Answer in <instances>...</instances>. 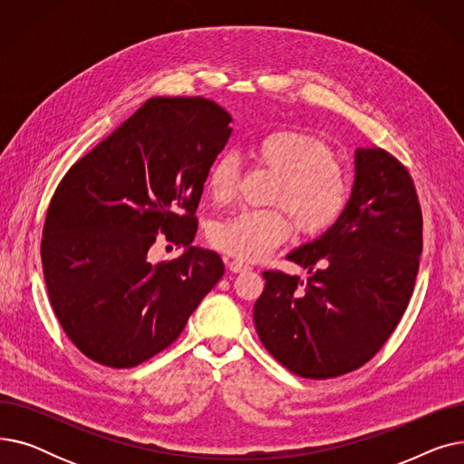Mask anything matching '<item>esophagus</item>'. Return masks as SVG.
Masks as SVG:
<instances>
[{
	"mask_svg": "<svg viewBox=\"0 0 464 464\" xmlns=\"http://www.w3.org/2000/svg\"><path fill=\"white\" fill-rule=\"evenodd\" d=\"M227 269H229L231 273H235V275H240V273H248L250 266H248L246 263H242V261L229 259V261H227Z\"/></svg>",
	"mask_w": 464,
	"mask_h": 464,
	"instance_id": "obj_1",
	"label": "esophagus"
}]
</instances>
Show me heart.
I'll return each mask as SVG.
<instances>
[{
  "instance_id": "b5f03b06",
  "label": "heart",
  "mask_w": 464,
  "mask_h": 464,
  "mask_svg": "<svg viewBox=\"0 0 464 464\" xmlns=\"http://www.w3.org/2000/svg\"><path fill=\"white\" fill-rule=\"evenodd\" d=\"M254 154L259 163L278 173L273 203L288 212L301 233H320L344 212L350 199L348 175L333 158L331 146L318 135L303 130H275L256 142ZM237 188V158L233 154L218 158L207 177L210 199L229 203ZM283 211L266 208L235 214L212 231L214 246L238 261L263 259L289 235V219Z\"/></svg>"
}]
</instances>
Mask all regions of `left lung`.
<instances>
[{
    "mask_svg": "<svg viewBox=\"0 0 464 464\" xmlns=\"http://www.w3.org/2000/svg\"><path fill=\"white\" fill-rule=\"evenodd\" d=\"M423 218L406 167L382 149L355 150L350 201L336 222L287 259L308 282L265 271L254 306L263 346L312 380L371 361L399 325L416 284Z\"/></svg>",
    "mask_w": 464,
    "mask_h": 464,
    "instance_id": "1",
    "label": "left lung"
}]
</instances>
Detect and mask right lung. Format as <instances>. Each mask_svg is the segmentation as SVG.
<instances>
[{"instance_id":"1","label":"right lung","mask_w":464,"mask_h":464,"mask_svg":"<svg viewBox=\"0 0 464 464\" xmlns=\"http://www.w3.org/2000/svg\"><path fill=\"white\" fill-rule=\"evenodd\" d=\"M231 116L205 97H152L72 165L48 207L41 259L56 318L86 357L131 369L170 346L224 276L191 246ZM187 246L152 264L157 235Z\"/></svg>"}]
</instances>
